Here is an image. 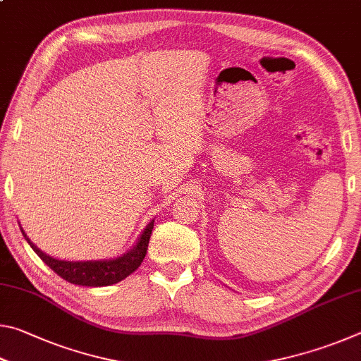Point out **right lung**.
<instances>
[{
    "mask_svg": "<svg viewBox=\"0 0 361 361\" xmlns=\"http://www.w3.org/2000/svg\"><path fill=\"white\" fill-rule=\"evenodd\" d=\"M152 228H154V219H151V221L146 224V228L142 231L135 245L130 250H127L124 255L118 256V258L92 261H65L52 258V256L41 252V250L28 239L23 228L20 229L23 237H25V240L28 242V245L33 248V252L38 255L54 272L65 279L66 282L81 286H108L129 277L132 272H135L140 267L146 256V250H148Z\"/></svg>",
    "mask_w": 361,
    "mask_h": 361,
    "instance_id": "obj_1",
    "label": "right lung"
}]
</instances>
